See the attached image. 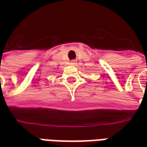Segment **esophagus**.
<instances>
[{
	"label": "esophagus",
	"mask_w": 147,
	"mask_h": 147,
	"mask_svg": "<svg viewBox=\"0 0 147 147\" xmlns=\"http://www.w3.org/2000/svg\"><path fill=\"white\" fill-rule=\"evenodd\" d=\"M71 64H76V62L75 61H72L71 62Z\"/></svg>",
	"instance_id": "34e87169"
}]
</instances>
